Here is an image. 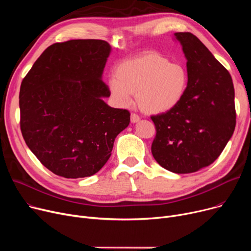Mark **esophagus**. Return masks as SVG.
Listing matches in <instances>:
<instances>
[{
  "mask_svg": "<svg viewBox=\"0 0 251 251\" xmlns=\"http://www.w3.org/2000/svg\"><path fill=\"white\" fill-rule=\"evenodd\" d=\"M139 120H140V117H139L137 114H134V113L131 114V122H132V123H136V122H138Z\"/></svg>",
  "mask_w": 251,
  "mask_h": 251,
  "instance_id": "obj_1",
  "label": "esophagus"
}]
</instances>
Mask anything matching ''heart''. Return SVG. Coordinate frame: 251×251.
Wrapping results in <instances>:
<instances>
[{
	"mask_svg": "<svg viewBox=\"0 0 251 251\" xmlns=\"http://www.w3.org/2000/svg\"><path fill=\"white\" fill-rule=\"evenodd\" d=\"M114 76L109 88L115 101L126 107L135 94L139 108L149 114H164L176 108L188 85L185 66L151 51L118 64Z\"/></svg>",
	"mask_w": 251,
	"mask_h": 251,
	"instance_id": "1",
	"label": "heart"
}]
</instances>
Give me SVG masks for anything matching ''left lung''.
I'll return each instance as SVG.
<instances>
[{"label": "left lung", "instance_id": "8db88e82", "mask_svg": "<svg viewBox=\"0 0 251 251\" xmlns=\"http://www.w3.org/2000/svg\"><path fill=\"white\" fill-rule=\"evenodd\" d=\"M187 59L188 85L176 108L151 117L154 160L170 172L193 173L213 164L236 125L230 73L190 32H176Z\"/></svg>", "mask_w": 251, "mask_h": 251}]
</instances>
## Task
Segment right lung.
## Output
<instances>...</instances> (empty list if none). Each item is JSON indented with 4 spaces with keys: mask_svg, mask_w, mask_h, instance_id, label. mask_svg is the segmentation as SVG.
<instances>
[{
    "mask_svg": "<svg viewBox=\"0 0 251 251\" xmlns=\"http://www.w3.org/2000/svg\"><path fill=\"white\" fill-rule=\"evenodd\" d=\"M110 45L100 39H71L47 48L23 78L20 129L29 150L50 172L65 178L98 173L130 113L102 100L101 80Z\"/></svg>",
    "mask_w": 251,
    "mask_h": 251,
    "instance_id": "obj_1",
    "label": "right lung"
}]
</instances>
